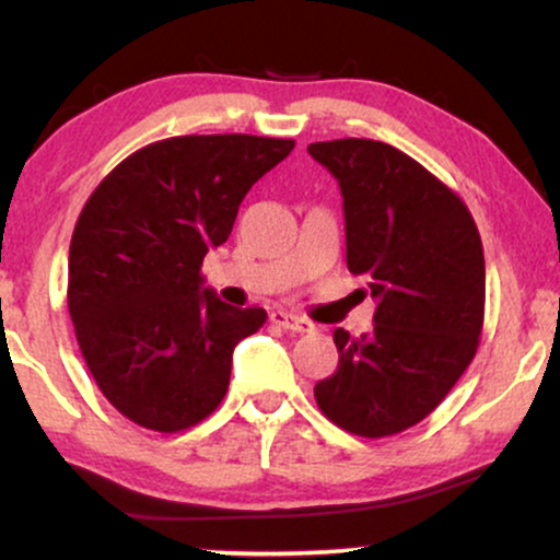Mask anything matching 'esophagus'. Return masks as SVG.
Here are the masks:
<instances>
[{
  "label": "esophagus",
  "instance_id": "esophagus-1",
  "mask_svg": "<svg viewBox=\"0 0 560 560\" xmlns=\"http://www.w3.org/2000/svg\"><path fill=\"white\" fill-rule=\"evenodd\" d=\"M271 320L276 326H281V329L298 331V334H311L313 329H316V326H313L307 318H300V316H294V313H287V311H273Z\"/></svg>",
  "mask_w": 560,
  "mask_h": 560
}]
</instances>
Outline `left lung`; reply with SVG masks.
Returning <instances> with one entry per match:
<instances>
[{
	"instance_id": "8db88e82",
	"label": "left lung",
	"mask_w": 560,
	"mask_h": 560,
	"mask_svg": "<svg viewBox=\"0 0 560 560\" xmlns=\"http://www.w3.org/2000/svg\"><path fill=\"white\" fill-rule=\"evenodd\" d=\"M337 178L347 268L369 279L374 331H334L337 374L316 384L329 421L389 436L427 419L455 387L485 324V253L477 223L440 178L374 139L307 147Z\"/></svg>"
}]
</instances>
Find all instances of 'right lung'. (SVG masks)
I'll return each mask as SVG.
<instances>
[{
  "mask_svg": "<svg viewBox=\"0 0 560 560\" xmlns=\"http://www.w3.org/2000/svg\"><path fill=\"white\" fill-rule=\"evenodd\" d=\"M292 139L210 133L141 147L83 205L68 255V311L96 387L126 419L173 434L208 419L231 352L266 324L205 287L244 195Z\"/></svg>",
  "mask_w": 560,
  "mask_h": 560,
  "instance_id": "1",
  "label": "right lung"
}]
</instances>
